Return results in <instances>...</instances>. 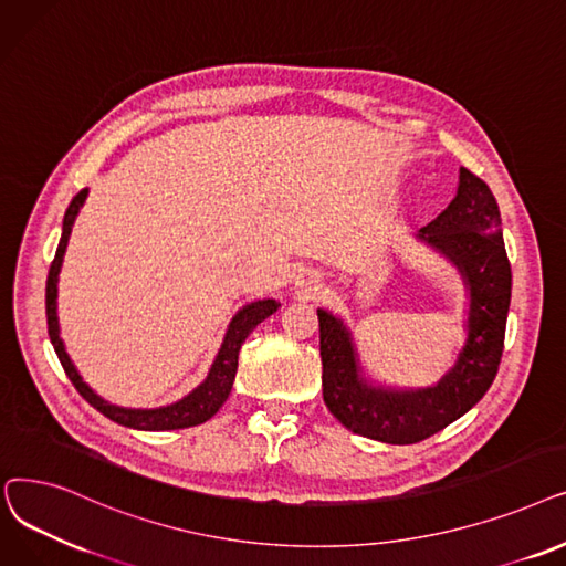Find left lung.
<instances>
[{"label":"left lung","instance_id":"obj_1","mask_svg":"<svg viewBox=\"0 0 566 566\" xmlns=\"http://www.w3.org/2000/svg\"><path fill=\"white\" fill-rule=\"evenodd\" d=\"M500 209L489 184L461 168L459 193L419 237L461 266L470 285V336L455 366L423 391L396 394L359 380L349 334L336 317L317 311L322 398L357 436L417 444L463 417L493 385L511 302V264L500 230Z\"/></svg>","mask_w":566,"mask_h":566}]
</instances>
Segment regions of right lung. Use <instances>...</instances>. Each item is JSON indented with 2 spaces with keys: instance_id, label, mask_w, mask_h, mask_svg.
<instances>
[{
  "instance_id": "1",
  "label": "right lung",
  "mask_w": 566,
  "mask_h": 566,
  "mask_svg": "<svg viewBox=\"0 0 566 566\" xmlns=\"http://www.w3.org/2000/svg\"><path fill=\"white\" fill-rule=\"evenodd\" d=\"M87 198V188L80 191L64 217V232L60 239V247L55 253V260L50 264L48 272V283H45V315H48V334L52 340V347L62 361L64 373L69 375V380L73 382V387L77 389V394L83 396L92 408H96L101 415H105L107 419H113L115 423L128 426V428H138V430H177V428H188V426H198L207 419H211L213 415L219 412V408L228 400L232 382H234V373H237V359H239V349L244 345L247 336L260 325L264 317H269L272 313L279 311V302L274 300H264V302H253L247 308H241L232 322L230 329L226 334V340L221 345V353L213 361L207 380L193 391L188 394L186 398H181L179 402H172L168 408H158V410H126V408H115L111 402H105L103 398H98L85 382L80 378L77 370L73 368L66 349L60 340V325H57V276L62 269V260H64V251L69 244L71 237V228L73 221L77 217L80 207H83Z\"/></svg>"
}]
</instances>
